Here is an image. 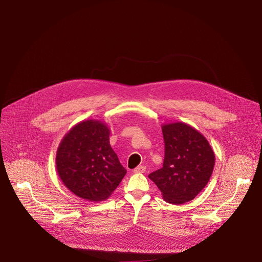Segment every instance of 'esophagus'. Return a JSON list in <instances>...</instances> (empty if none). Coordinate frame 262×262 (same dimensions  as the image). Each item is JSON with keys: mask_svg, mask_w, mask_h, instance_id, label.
Masks as SVG:
<instances>
[{"mask_svg": "<svg viewBox=\"0 0 262 262\" xmlns=\"http://www.w3.org/2000/svg\"><path fill=\"white\" fill-rule=\"evenodd\" d=\"M146 171V167L145 166H138L137 168L134 169V173L140 174V173H144Z\"/></svg>", "mask_w": 262, "mask_h": 262, "instance_id": "34e87169", "label": "esophagus"}]
</instances>
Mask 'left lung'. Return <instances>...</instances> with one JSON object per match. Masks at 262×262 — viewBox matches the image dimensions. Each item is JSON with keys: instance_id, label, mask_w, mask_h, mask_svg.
I'll return each instance as SVG.
<instances>
[{"instance_id": "8db88e82", "label": "left lung", "mask_w": 262, "mask_h": 262, "mask_svg": "<svg viewBox=\"0 0 262 262\" xmlns=\"http://www.w3.org/2000/svg\"><path fill=\"white\" fill-rule=\"evenodd\" d=\"M165 141L163 167L148 175L168 203L193 200L206 186L214 167V152L206 138L183 122L162 126Z\"/></svg>"}]
</instances>
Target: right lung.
<instances>
[{"mask_svg":"<svg viewBox=\"0 0 262 262\" xmlns=\"http://www.w3.org/2000/svg\"><path fill=\"white\" fill-rule=\"evenodd\" d=\"M56 168L71 193L91 202L106 200L126 174L110 145L108 126L94 119L76 124L63 137Z\"/></svg>","mask_w":262,"mask_h":262,"instance_id":"right-lung-1","label":"right lung"}]
</instances>
